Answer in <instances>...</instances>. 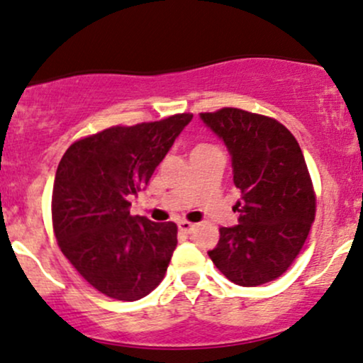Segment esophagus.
Returning <instances> with one entry per match:
<instances>
[{
    "label": "esophagus",
    "instance_id": "1",
    "mask_svg": "<svg viewBox=\"0 0 363 363\" xmlns=\"http://www.w3.org/2000/svg\"><path fill=\"white\" fill-rule=\"evenodd\" d=\"M178 228H180L182 233H194L197 225H195V223H190V221H180L178 223Z\"/></svg>",
    "mask_w": 363,
    "mask_h": 363
}]
</instances>
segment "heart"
Returning <instances> with one entry per match:
<instances>
[{
	"label": "heart",
	"mask_w": 363,
	"mask_h": 363,
	"mask_svg": "<svg viewBox=\"0 0 363 363\" xmlns=\"http://www.w3.org/2000/svg\"><path fill=\"white\" fill-rule=\"evenodd\" d=\"M199 147H207V145H199Z\"/></svg>",
	"instance_id": "b5f03b06"
}]
</instances>
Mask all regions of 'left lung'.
Instances as JSON below:
<instances>
[{"instance_id": "8db88e82", "label": "left lung", "mask_w": 363, "mask_h": 363, "mask_svg": "<svg viewBox=\"0 0 363 363\" xmlns=\"http://www.w3.org/2000/svg\"><path fill=\"white\" fill-rule=\"evenodd\" d=\"M225 142L242 192L238 225L219 228L209 257L240 286L279 278L302 250L315 218V194L296 138L274 118L238 108L201 113Z\"/></svg>"}]
</instances>
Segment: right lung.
<instances>
[{
	"label": "right lung",
	"instance_id": "add662e5",
	"mask_svg": "<svg viewBox=\"0 0 363 363\" xmlns=\"http://www.w3.org/2000/svg\"><path fill=\"white\" fill-rule=\"evenodd\" d=\"M194 115L111 127L67 149L52 185V228L63 255L109 298L135 302L164 278L177 248L174 223L130 214V199L147 185Z\"/></svg>",
	"mask_w": 363,
	"mask_h": 363
}]
</instances>
